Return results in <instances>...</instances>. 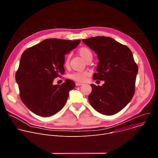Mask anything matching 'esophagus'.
<instances>
[{
	"mask_svg": "<svg viewBox=\"0 0 158 158\" xmlns=\"http://www.w3.org/2000/svg\"><path fill=\"white\" fill-rule=\"evenodd\" d=\"M83 85V84H82V83H79V82H76V86H80V85Z\"/></svg>",
	"mask_w": 158,
	"mask_h": 158,
	"instance_id": "esophagus-1",
	"label": "esophagus"
}]
</instances>
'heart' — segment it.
<instances>
[{"label":"heart","mask_w":158,"mask_h":158,"mask_svg":"<svg viewBox=\"0 0 158 158\" xmlns=\"http://www.w3.org/2000/svg\"><path fill=\"white\" fill-rule=\"evenodd\" d=\"M78 54L79 56L85 61H87L89 59H92L93 54L89 48L86 47H81L78 50ZM70 61V56L67 55L65 58L64 65L65 67H68L69 65ZM89 76V73L87 71L83 72H76L70 75V78L74 81L79 82H83L85 81L87 77Z\"/></svg>","instance_id":"b5f03b06"}]
</instances>
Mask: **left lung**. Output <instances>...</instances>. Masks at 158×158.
I'll return each instance as SVG.
<instances>
[{"label":"left lung","mask_w":158,"mask_h":158,"mask_svg":"<svg viewBox=\"0 0 158 158\" xmlns=\"http://www.w3.org/2000/svg\"><path fill=\"white\" fill-rule=\"evenodd\" d=\"M82 40L98 54L99 60L93 79L104 81L101 86L91 84L89 103L102 114H115L131 101L135 93L138 67L132 52L109 37L97 36Z\"/></svg>","instance_id":"1"}]
</instances>
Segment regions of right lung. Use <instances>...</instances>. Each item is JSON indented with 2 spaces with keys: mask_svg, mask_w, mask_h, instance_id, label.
Returning a JSON list of instances; mask_svg holds the SVG:
<instances>
[{
  "mask_svg": "<svg viewBox=\"0 0 158 158\" xmlns=\"http://www.w3.org/2000/svg\"><path fill=\"white\" fill-rule=\"evenodd\" d=\"M80 42L48 39L22 53L15 80L22 102L34 114L51 116L64 106L75 83L70 79L60 85L52 83L64 73L65 54Z\"/></svg>",
  "mask_w": 158,
  "mask_h": 158,
  "instance_id": "1",
  "label": "right lung"
}]
</instances>
